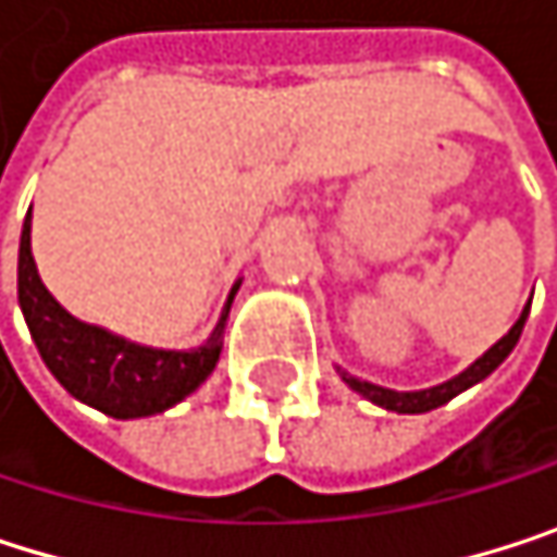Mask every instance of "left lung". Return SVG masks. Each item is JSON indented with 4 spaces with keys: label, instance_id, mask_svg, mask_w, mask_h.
Returning <instances> with one entry per match:
<instances>
[{
    "label": "left lung",
    "instance_id": "obj_1",
    "mask_svg": "<svg viewBox=\"0 0 557 557\" xmlns=\"http://www.w3.org/2000/svg\"><path fill=\"white\" fill-rule=\"evenodd\" d=\"M525 320H529V307L522 310V317L512 323V330H509L496 346H490V349H486L473 366H467L460 375H454V379H447L444 385H434V388H421V392H395V388H382V385L362 382V379H356V375H349V372H343V369H339V375H343V382H346L352 392H359L362 398H369L372 405H379V408H385V411H398V414H424V411H434V408L447 405V401H450V398H457L460 392H467V388L480 385L486 375H493V372L506 362V356L516 349V343H519V336H522Z\"/></svg>",
    "mask_w": 557,
    "mask_h": 557
}]
</instances>
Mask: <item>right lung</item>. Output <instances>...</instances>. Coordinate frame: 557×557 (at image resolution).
<instances>
[{
    "instance_id": "1",
    "label": "right lung",
    "mask_w": 557,
    "mask_h": 557,
    "mask_svg": "<svg viewBox=\"0 0 557 557\" xmlns=\"http://www.w3.org/2000/svg\"><path fill=\"white\" fill-rule=\"evenodd\" d=\"M240 281H234L211 336L195 349H152L113 336L71 317L41 284L32 257V208L18 244V307L41 362L61 388L116 421L152 418L188 398L218 366L227 310Z\"/></svg>"
}]
</instances>
